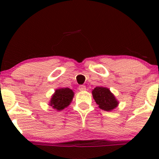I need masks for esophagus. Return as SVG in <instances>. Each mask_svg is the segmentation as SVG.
<instances>
[{
	"label": "esophagus",
	"mask_w": 159,
	"mask_h": 159,
	"mask_svg": "<svg viewBox=\"0 0 159 159\" xmlns=\"http://www.w3.org/2000/svg\"><path fill=\"white\" fill-rule=\"evenodd\" d=\"M78 90H81V91H84L86 90V87L84 85H80L79 87H78Z\"/></svg>",
	"instance_id": "1"
}]
</instances>
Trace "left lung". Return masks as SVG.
I'll list each match as a JSON object with an SVG mask.
<instances>
[{
  "mask_svg": "<svg viewBox=\"0 0 159 159\" xmlns=\"http://www.w3.org/2000/svg\"><path fill=\"white\" fill-rule=\"evenodd\" d=\"M93 96L98 107L104 111H110L118 105L116 98L106 87H97L93 90Z\"/></svg>",
  "mask_w": 159,
  "mask_h": 159,
  "instance_id": "left-lung-1",
  "label": "left lung"
}]
</instances>
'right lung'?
<instances>
[{"label": "right lung", "mask_w": 159, "mask_h": 159, "mask_svg": "<svg viewBox=\"0 0 159 159\" xmlns=\"http://www.w3.org/2000/svg\"><path fill=\"white\" fill-rule=\"evenodd\" d=\"M73 96V91L69 88L58 89L52 97L50 105L57 111H61L70 104Z\"/></svg>", "instance_id": "1"}]
</instances>
